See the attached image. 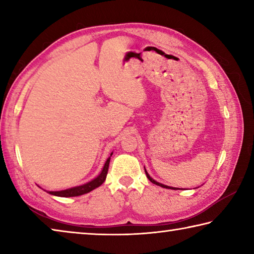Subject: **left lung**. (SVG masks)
<instances>
[{"instance_id":"8db88e82","label":"left lung","mask_w":254,"mask_h":254,"mask_svg":"<svg viewBox=\"0 0 254 254\" xmlns=\"http://www.w3.org/2000/svg\"><path fill=\"white\" fill-rule=\"evenodd\" d=\"M144 171H145V175H147V177H148V179L150 180V182H151L152 184H154V185H158V186H160V187H163V188H170L169 186H166V185H162V184H160V183H158V182H156V180H153L151 177H150L149 176V174L147 173V170H145V168H144ZM173 189H176V188H173Z\"/></svg>"}]
</instances>
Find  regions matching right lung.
I'll return each mask as SVG.
<instances>
[{"mask_svg": "<svg viewBox=\"0 0 254 254\" xmlns=\"http://www.w3.org/2000/svg\"><path fill=\"white\" fill-rule=\"evenodd\" d=\"M111 156H112V154H111ZM110 160H111V158L107 159L105 165H104V168H103V170H102V173L98 175L95 179H93L92 182H89V183L85 184V185H81V186H78V187L66 189V190L48 191V192L51 195L59 196V197H74V196H80V195L87 194V192L92 191L93 189H95L98 186H101V185L105 182L107 171H109Z\"/></svg>", "mask_w": 254, "mask_h": 254, "instance_id": "obj_1", "label": "right lung"}]
</instances>
